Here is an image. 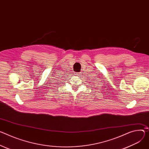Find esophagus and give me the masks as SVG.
<instances>
[{"label":"esophagus","mask_w":149,"mask_h":149,"mask_svg":"<svg viewBox=\"0 0 149 149\" xmlns=\"http://www.w3.org/2000/svg\"><path fill=\"white\" fill-rule=\"evenodd\" d=\"M81 72H75V75H77V76H80V75H81Z\"/></svg>","instance_id":"34e87169"}]
</instances>
